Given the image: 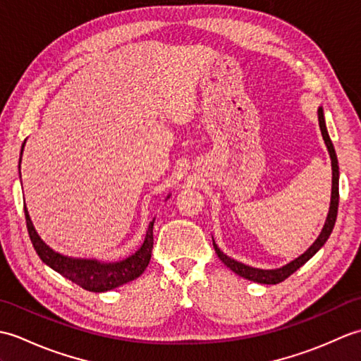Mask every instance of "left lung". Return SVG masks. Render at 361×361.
<instances>
[{"instance_id":"1","label":"left lung","mask_w":361,"mask_h":361,"mask_svg":"<svg viewBox=\"0 0 361 361\" xmlns=\"http://www.w3.org/2000/svg\"><path fill=\"white\" fill-rule=\"evenodd\" d=\"M318 121H319L321 135H323V140L326 142L329 155H331V159H332V195H331V208H329L326 224H324L323 229H321L318 239L312 243V247L307 251H305L304 255L296 257L295 260H291V262L287 264V265H283L281 268H276V270H262V268H255V267L245 265L242 262H237V260L224 255V251H220V248L217 247V243L214 242V239H212L214 250H216L217 256H219L221 262H224L228 268H231V270L235 274L242 276V278H245V279L252 281V282H259V283H279L282 281H286L290 274H293L298 270V268H301L312 256L317 255V251H319V248L323 247L326 240L329 239V235H331V233H332V229L335 226L336 214H338V198H340V194H338V180H340L338 159H336L334 144H332L331 137H329V133H327L323 106H319V109H318Z\"/></svg>"}]
</instances>
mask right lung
Listing matches in <instances>:
<instances>
[{
    "mask_svg": "<svg viewBox=\"0 0 361 361\" xmlns=\"http://www.w3.org/2000/svg\"><path fill=\"white\" fill-rule=\"evenodd\" d=\"M23 149H25V144L21 145V155ZM169 197L171 195H167V198ZM25 217L30 242H32L38 257H40L46 265L51 267L54 271L60 273L63 278L70 279L71 282L78 283V286L88 291L102 293V291H109L119 286H124V283L140 278L150 262L153 248V224H155V219L150 221L147 234H145V239L140 250L133 252L132 256L126 257L124 260H118V262H102V260L97 259L68 257L60 255V252H56L40 239V235L37 234L32 225V220L29 217L26 204Z\"/></svg>",
    "mask_w": 361,
    "mask_h": 361,
    "instance_id": "add662e5",
    "label": "right lung"
}]
</instances>
